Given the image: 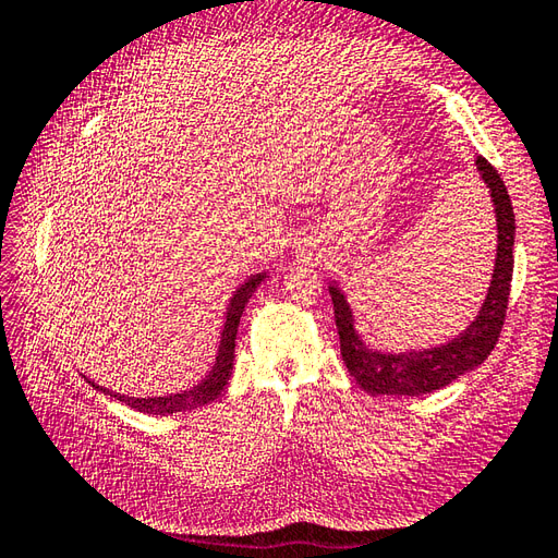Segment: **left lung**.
I'll use <instances>...</instances> for the list:
<instances>
[{
  "instance_id": "obj_1",
  "label": "left lung",
  "mask_w": 558,
  "mask_h": 558,
  "mask_svg": "<svg viewBox=\"0 0 558 558\" xmlns=\"http://www.w3.org/2000/svg\"><path fill=\"white\" fill-rule=\"evenodd\" d=\"M477 170L482 180L487 182L492 201L496 208V228H499V248H496V268L492 276V288L484 300L480 316L465 328V333L453 338L448 345L422 350V352H402V354H381L364 348L360 336L354 333L352 312L345 302V294L338 288H330L333 300L336 326L340 336V354L345 360L350 376H354L366 393L384 396H422L448 386L460 374L470 372L472 366L482 364L489 357L496 340L501 336L508 310V294H511L513 280V236H515V216L511 198H508L501 174L494 165L477 156Z\"/></svg>"
}]
</instances>
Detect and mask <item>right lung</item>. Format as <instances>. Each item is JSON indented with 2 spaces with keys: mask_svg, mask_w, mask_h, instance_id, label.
Returning <instances> with one entry per match:
<instances>
[{
  "mask_svg": "<svg viewBox=\"0 0 558 558\" xmlns=\"http://www.w3.org/2000/svg\"><path fill=\"white\" fill-rule=\"evenodd\" d=\"M260 280H264V276L248 278L244 286L234 292V298L230 302V310H228V322H225V328H222L216 366H213L210 374L204 378V381L194 386L192 390H184V393L168 396V398H129V396H120V393H110V390H105L93 381H88V384L96 386L98 390H102V393L114 396L117 400L126 402L129 408H134L138 412H148V414H172V412H182V410H194V408L206 405V402H210V400H216L222 393L225 384L230 381L232 362H234L236 326H240L244 304L248 302V298H252Z\"/></svg>",
  "mask_w": 558,
  "mask_h": 558,
  "instance_id": "add662e5",
  "label": "right lung"
}]
</instances>
